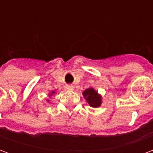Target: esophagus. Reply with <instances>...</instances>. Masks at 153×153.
I'll return each mask as SVG.
<instances>
[{"instance_id":"1","label":"esophagus","mask_w":153,"mask_h":153,"mask_svg":"<svg viewBox=\"0 0 153 153\" xmlns=\"http://www.w3.org/2000/svg\"><path fill=\"white\" fill-rule=\"evenodd\" d=\"M73 86L72 85H67L66 86V89L68 90H73Z\"/></svg>"}]
</instances>
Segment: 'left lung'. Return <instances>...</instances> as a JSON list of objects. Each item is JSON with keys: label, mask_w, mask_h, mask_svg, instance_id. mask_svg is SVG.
Instances as JSON below:
<instances>
[{"label": "left lung", "mask_w": 153, "mask_h": 153, "mask_svg": "<svg viewBox=\"0 0 153 153\" xmlns=\"http://www.w3.org/2000/svg\"><path fill=\"white\" fill-rule=\"evenodd\" d=\"M83 97L86 98L87 102H88L91 106L93 107H98L102 103V100H101V97L97 94L95 90L90 88H88L83 93Z\"/></svg>", "instance_id": "left-lung-1"}]
</instances>
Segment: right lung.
<instances>
[{"instance_id": "1", "label": "right lung", "mask_w": 153, "mask_h": 153, "mask_svg": "<svg viewBox=\"0 0 153 153\" xmlns=\"http://www.w3.org/2000/svg\"><path fill=\"white\" fill-rule=\"evenodd\" d=\"M55 93V92H52V93Z\"/></svg>"}]
</instances>
